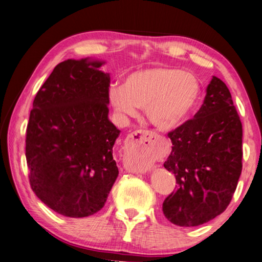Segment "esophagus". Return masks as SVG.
I'll list each match as a JSON object with an SVG mask.
<instances>
[{"instance_id":"esophagus-1","label":"esophagus","mask_w":262,"mask_h":262,"mask_svg":"<svg viewBox=\"0 0 262 262\" xmlns=\"http://www.w3.org/2000/svg\"><path fill=\"white\" fill-rule=\"evenodd\" d=\"M155 133L149 130H135L127 136L126 155L134 160L141 168L148 167L150 162V143Z\"/></svg>"}]
</instances>
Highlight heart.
Instances as JSON below:
<instances>
[{
  "label": "heart",
  "instance_id": "b5f03b06",
  "mask_svg": "<svg viewBox=\"0 0 262 262\" xmlns=\"http://www.w3.org/2000/svg\"><path fill=\"white\" fill-rule=\"evenodd\" d=\"M202 94L196 74L170 66L138 70L124 78L122 86L112 85L108 99L121 115L135 116L144 107L147 119L159 129H173L196 110Z\"/></svg>",
  "mask_w": 262,
  "mask_h": 262
}]
</instances>
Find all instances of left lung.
<instances>
[{"instance_id": "obj_1", "label": "left lung", "mask_w": 262, "mask_h": 262, "mask_svg": "<svg viewBox=\"0 0 262 262\" xmlns=\"http://www.w3.org/2000/svg\"><path fill=\"white\" fill-rule=\"evenodd\" d=\"M168 136L172 150L164 168L177 185L163 213L178 226L202 225L226 210L243 170V124L221 79L212 78L199 111Z\"/></svg>"}]
</instances>
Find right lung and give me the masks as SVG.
<instances>
[{"instance_id": "obj_1", "label": "right lung", "mask_w": 262, "mask_h": 262, "mask_svg": "<svg viewBox=\"0 0 262 262\" xmlns=\"http://www.w3.org/2000/svg\"><path fill=\"white\" fill-rule=\"evenodd\" d=\"M102 61L68 59L37 92L29 116V182L45 205L65 217L101 210L119 169L113 147L120 130L108 120V73Z\"/></svg>"}]
</instances>
